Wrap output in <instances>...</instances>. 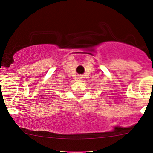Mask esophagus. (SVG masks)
Instances as JSON below:
<instances>
[{"mask_svg":"<svg viewBox=\"0 0 153 153\" xmlns=\"http://www.w3.org/2000/svg\"><path fill=\"white\" fill-rule=\"evenodd\" d=\"M82 79H83V77H82V75H79V76H78V80L81 81V80H82Z\"/></svg>","mask_w":153,"mask_h":153,"instance_id":"1","label":"esophagus"}]
</instances>
